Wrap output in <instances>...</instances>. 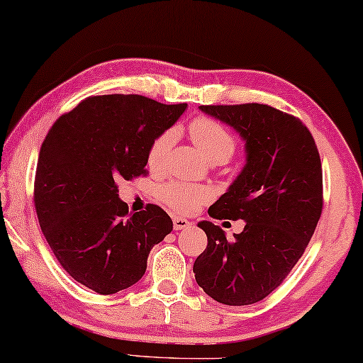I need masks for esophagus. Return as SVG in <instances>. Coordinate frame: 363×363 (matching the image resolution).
<instances>
[{
    "label": "esophagus",
    "instance_id": "esophagus-1",
    "mask_svg": "<svg viewBox=\"0 0 363 363\" xmlns=\"http://www.w3.org/2000/svg\"><path fill=\"white\" fill-rule=\"evenodd\" d=\"M189 225H191V222L186 220L185 217H178V216L174 217V228H175V230H185V228H188Z\"/></svg>",
    "mask_w": 363,
    "mask_h": 363
}]
</instances>
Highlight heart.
<instances>
[{
  "mask_svg": "<svg viewBox=\"0 0 363 363\" xmlns=\"http://www.w3.org/2000/svg\"><path fill=\"white\" fill-rule=\"evenodd\" d=\"M188 131L194 146L199 149L203 157L209 160L211 164H224L235 152V138L213 118L199 116V118L191 121ZM174 139L175 130H167L154 139L147 152L149 167L159 169V167L164 165L172 144H174ZM159 193L164 203L169 204L172 209L178 211V213H193L198 206L211 198V191L208 188L185 182L165 183Z\"/></svg>",
  "mask_w": 363,
  "mask_h": 363,
  "instance_id": "1",
  "label": "heart"
}]
</instances>
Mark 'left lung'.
I'll list each match as a JSON object with an SVG mask.
<instances>
[{
	"label": "left lung",
	"mask_w": 363,
	"mask_h": 363,
	"mask_svg": "<svg viewBox=\"0 0 363 363\" xmlns=\"http://www.w3.org/2000/svg\"><path fill=\"white\" fill-rule=\"evenodd\" d=\"M245 141V165L209 208L214 219H242L227 240L209 220L198 227L208 248L193 264L203 291L224 305L267 297L303 255L323 209V170L313 136L292 115L263 104L201 105Z\"/></svg>",
	"instance_id": "1"
}]
</instances>
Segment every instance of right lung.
Listing matches in <instances>:
<instances>
[{"label": "right lung", "mask_w": 363, "mask_h": 363, "mask_svg": "<svg viewBox=\"0 0 363 363\" xmlns=\"http://www.w3.org/2000/svg\"><path fill=\"white\" fill-rule=\"evenodd\" d=\"M185 108L111 94L82 100L50 128L33 185L38 224L63 269L94 292L136 284L150 250L174 228L155 204L128 213L116 180L146 174L150 144Z\"/></svg>", "instance_id": "add662e5"}]
</instances>
